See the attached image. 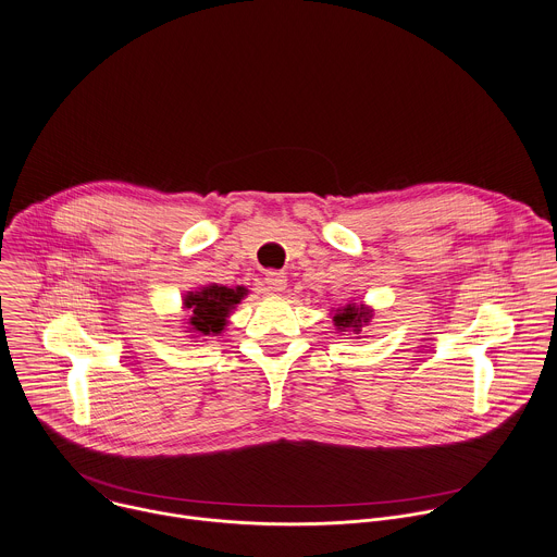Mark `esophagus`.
<instances>
[{"label": "esophagus", "mask_w": 557, "mask_h": 557, "mask_svg": "<svg viewBox=\"0 0 557 557\" xmlns=\"http://www.w3.org/2000/svg\"><path fill=\"white\" fill-rule=\"evenodd\" d=\"M286 288V273L282 271H269L264 275V290L267 293H280Z\"/></svg>", "instance_id": "34e87169"}]
</instances>
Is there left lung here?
I'll return each mask as SVG.
<instances>
[{
	"instance_id": "obj_1",
	"label": "left lung",
	"mask_w": 557,
	"mask_h": 557,
	"mask_svg": "<svg viewBox=\"0 0 557 557\" xmlns=\"http://www.w3.org/2000/svg\"><path fill=\"white\" fill-rule=\"evenodd\" d=\"M372 314H374V310H369L367 306H356V304H347V306H343V308H336V312H334V325L338 327V332H354V334H358L360 332V327L362 325H367L369 323V319H372Z\"/></svg>"
}]
</instances>
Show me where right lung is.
<instances>
[{
  "label": "right lung",
  "instance_id": "add662e5",
  "mask_svg": "<svg viewBox=\"0 0 557 557\" xmlns=\"http://www.w3.org/2000/svg\"><path fill=\"white\" fill-rule=\"evenodd\" d=\"M247 295L245 286L227 288L223 284H210L199 290H193L183 297V306L190 310L188 330L193 336H216L225 330L230 312Z\"/></svg>",
  "mask_w": 557,
  "mask_h": 557
}]
</instances>
